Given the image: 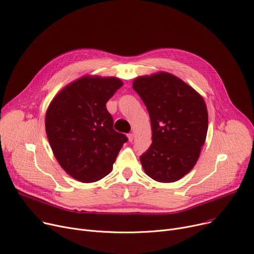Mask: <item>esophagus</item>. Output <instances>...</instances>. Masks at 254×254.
<instances>
[{"instance_id": "esophagus-1", "label": "esophagus", "mask_w": 254, "mask_h": 254, "mask_svg": "<svg viewBox=\"0 0 254 254\" xmlns=\"http://www.w3.org/2000/svg\"><path fill=\"white\" fill-rule=\"evenodd\" d=\"M127 139H128V142H132V140H133V134H132V133H128V134H127Z\"/></svg>"}]
</instances>
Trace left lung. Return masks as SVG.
Masks as SVG:
<instances>
[{
	"instance_id": "8db88e82",
	"label": "left lung",
	"mask_w": 254,
	"mask_h": 254,
	"mask_svg": "<svg viewBox=\"0 0 254 254\" xmlns=\"http://www.w3.org/2000/svg\"><path fill=\"white\" fill-rule=\"evenodd\" d=\"M132 88L149 112L152 144L140 157L144 172L160 183H173L196 164L208 128L202 96L178 76L160 71L134 78Z\"/></svg>"
}]
</instances>
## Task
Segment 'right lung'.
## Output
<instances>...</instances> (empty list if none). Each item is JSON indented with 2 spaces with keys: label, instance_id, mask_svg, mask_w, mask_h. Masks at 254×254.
Segmentation results:
<instances>
[{
  "label": "right lung",
  "instance_id": "right-lung-1",
  "mask_svg": "<svg viewBox=\"0 0 254 254\" xmlns=\"http://www.w3.org/2000/svg\"><path fill=\"white\" fill-rule=\"evenodd\" d=\"M124 82L117 77L84 75L64 87L46 112V132L60 166L81 183L106 177L123 145L113 129L107 101Z\"/></svg>",
  "mask_w": 254,
  "mask_h": 254
}]
</instances>
